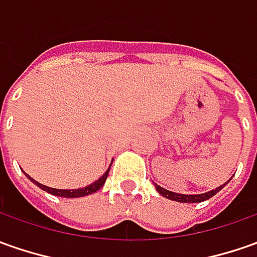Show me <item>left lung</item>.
Masks as SVG:
<instances>
[{
	"label": "left lung",
	"mask_w": 257,
	"mask_h": 257,
	"mask_svg": "<svg viewBox=\"0 0 257 257\" xmlns=\"http://www.w3.org/2000/svg\"><path fill=\"white\" fill-rule=\"evenodd\" d=\"M229 181H230V179H229ZM227 182H226V183H227ZM225 185L219 186V188H216L215 190H210V192H206V193H202V195H182V193H175V192H171V190L161 188V186H159V185H156V183H155V188L156 190L162 195V196L166 198V199L176 200V202H182V203H198V202H203V200L210 199V198H212L213 195H216L217 192L222 189Z\"/></svg>",
	"instance_id": "8db88e82"
}]
</instances>
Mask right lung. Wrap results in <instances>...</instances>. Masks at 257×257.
I'll return each instance as SVG.
<instances>
[{"instance_id":"1","label":"right lung","mask_w":257,"mask_h":257,"mask_svg":"<svg viewBox=\"0 0 257 257\" xmlns=\"http://www.w3.org/2000/svg\"><path fill=\"white\" fill-rule=\"evenodd\" d=\"M109 169H111V168H109ZM109 169L103 173V175H102L98 181H95L93 183H91L89 186H85V188H81V189H72V190L71 189H54V188H48V186H45V185H41L40 182L34 181L31 176H28V175H27V178H28V179H31V181L34 182L37 186H40L41 189L45 190V192H48V193H51V195H55V196H62V198H79V196H86V195H91V193H93V192H96V190L101 189L102 185L105 183L106 178H108Z\"/></svg>"}]
</instances>
